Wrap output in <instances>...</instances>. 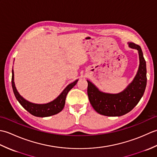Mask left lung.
Instances as JSON below:
<instances>
[{
  "mask_svg": "<svg viewBox=\"0 0 157 157\" xmlns=\"http://www.w3.org/2000/svg\"><path fill=\"white\" fill-rule=\"evenodd\" d=\"M129 46L138 51L140 66L134 81L124 91L117 94L103 93L87 80L88 84L87 92L90 102L99 114L109 117L125 115L137 105L144 95L147 82L146 61L140 46L134 42H129Z\"/></svg>",
  "mask_w": 157,
  "mask_h": 157,
  "instance_id": "1",
  "label": "left lung"
}]
</instances>
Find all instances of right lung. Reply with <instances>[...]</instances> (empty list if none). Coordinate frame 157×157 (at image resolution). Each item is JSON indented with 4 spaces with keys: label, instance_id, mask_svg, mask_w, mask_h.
Wrapping results in <instances>:
<instances>
[{
    "label": "right lung",
    "instance_id": "add662e5",
    "mask_svg": "<svg viewBox=\"0 0 157 157\" xmlns=\"http://www.w3.org/2000/svg\"><path fill=\"white\" fill-rule=\"evenodd\" d=\"M78 80H75L71 84H69L66 88L62 92L57 98L54 101L47 103V104L38 105L34 104V103L29 102L26 101L23 97H21L16 90L14 83V73L13 70H12V78L11 84L13 92L15 96V98L21 104V105L24 108L26 111H28L30 114L36 117H49L54 115L61 112L65 104V99L67 94H68L70 90L73 88Z\"/></svg>",
    "mask_w": 157,
    "mask_h": 157
}]
</instances>
